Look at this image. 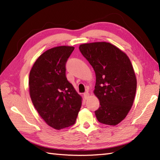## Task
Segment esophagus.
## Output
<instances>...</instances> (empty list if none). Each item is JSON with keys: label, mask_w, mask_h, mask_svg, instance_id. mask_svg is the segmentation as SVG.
<instances>
[{"label": "esophagus", "mask_w": 160, "mask_h": 160, "mask_svg": "<svg viewBox=\"0 0 160 160\" xmlns=\"http://www.w3.org/2000/svg\"><path fill=\"white\" fill-rule=\"evenodd\" d=\"M89 93H88V92L84 93V99H85V100L88 99V98H89Z\"/></svg>", "instance_id": "obj_1"}]
</instances>
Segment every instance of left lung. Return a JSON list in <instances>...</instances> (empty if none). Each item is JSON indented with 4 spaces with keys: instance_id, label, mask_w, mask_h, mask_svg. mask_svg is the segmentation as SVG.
<instances>
[{
    "instance_id": "obj_1",
    "label": "left lung",
    "mask_w": 160,
    "mask_h": 160,
    "mask_svg": "<svg viewBox=\"0 0 160 160\" xmlns=\"http://www.w3.org/2000/svg\"><path fill=\"white\" fill-rule=\"evenodd\" d=\"M82 56L95 71L94 93L100 100L95 111L98 122L117 125L127 116L133 103L137 80L127 54L109 42L80 45Z\"/></svg>"
}]
</instances>
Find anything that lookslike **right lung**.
Instances as JSON below:
<instances>
[{"label":"right lung","instance_id":"add662e5","mask_svg":"<svg viewBox=\"0 0 160 160\" xmlns=\"http://www.w3.org/2000/svg\"><path fill=\"white\" fill-rule=\"evenodd\" d=\"M73 47L60 46L44 52L29 73V94L36 111L57 130L76 122L82 98L66 77V63Z\"/></svg>","mask_w":160,"mask_h":160}]
</instances>
